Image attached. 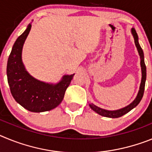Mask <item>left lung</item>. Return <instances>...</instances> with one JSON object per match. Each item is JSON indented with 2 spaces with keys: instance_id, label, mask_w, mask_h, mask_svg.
Wrapping results in <instances>:
<instances>
[{
  "instance_id": "1",
  "label": "left lung",
  "mask_w": 152,
  "mask_h": 152,
  "mask_svg": "<svg viewBox=\"0 0 152 152\" xmlns=\"http://www.w3.org/2000/svg\"><path fill=\"white\" fill-rule=\"evenodd\" d=\"M132 33L133 35L134 39H135V46L137 47V49H138V52L139 53V56L141 58V67H142V82H141L140 88H139V94L137 95L135 100H134L131 104H129L127 107H124V108L121 109V110H114V111H109L106 110H103V109L100 108V107H96L95 105H90L91 108L93 110L95 111L96 113H97L98 114H100V116H105V117H109V118H118L120 117V116H123L126 113L129 112L130 110H132V109L135 108L139 103H140L141 100L142 99V96L144 94L145 91V80H146V66L145 64V60H144V53H143V51H142V48H141L140 45L139 43V41H138V35H137L136 31L134 28L132 29Z\"/></svg>"
}]
</instances>
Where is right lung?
I'll list each match as a JSON object with an SVG mask.
<instances>
[{"label":"right lung","mask_w":152,"mask_h":152,"mask_svg":"<svg viewBox=\"0 0 152 152\" xmlns=\"http://www.w3.org/2000/svg\"><path fill=\"white\" fill-rule=\"evenodd\" d=\"M31 24L13 44L7 61V75L12 96L23 107L31 112H45L56 108L62 101L65 91L74 75H65L56 85L45 84L28 74L21 60L22 48Z\"/></svg>","instance_id":"1"}]
</instances>
